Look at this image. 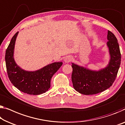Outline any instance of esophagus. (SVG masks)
<instances>
[{"label":"esophagus","instance_id":"34e87169","mask_svg":"<svg viewBox=\"0 0 125 125\" xmlns=\"http://www.w3.org/2000/svg\"><path fill=\"white\" fill-rule=\"evenodd\" d=\"M72 60V57H71V56H67L66 57H65L64 61L66 63H69V62H70Z\"/></svg>","mask_w":125,"mask_h":125}]
</instances>
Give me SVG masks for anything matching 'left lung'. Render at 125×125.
Listing matches in <instances>:
<instances>
[{
	"instance_id": "8db88e82",
	"label": "left lung",
	"mask_w": 125,
	"mask_h": 125,
	"mask_svg": "<svg viewBox=\"0 0 125 125\" xmlns=\"http://www.w3.org/2000/svg\"><path fill=\"white\" fill-rule=\"evenodd\" d=\"M107 40L109 61L105 67L93 70L72 63V81L77 92L83 95L96 94L109 88L114 83L120 67L121 55L117 39L109 31Z\"/></svg>"
}]
</instances>
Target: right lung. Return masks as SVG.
<instances>
[{
	"mask_svg": "<svg viewBox=\"0 0 125 125\" xmlns=\"http://www.w3.org/2000/svg\"><path fill=\"white\" fill-rule=\"evenodd\" d=\"M18 33L16 32L13 36L5 52V64L9 79L14 86L24 93L30 95L43 94L50 88L52 77L63 63H52L33 71L20 67L14 58L15 43Z\"/></svg>",
	"mask_w": 125,
	"mask_h": 125,
	"instance_id": "add662e5",
	"label": "right lung"
}]
</instances>
